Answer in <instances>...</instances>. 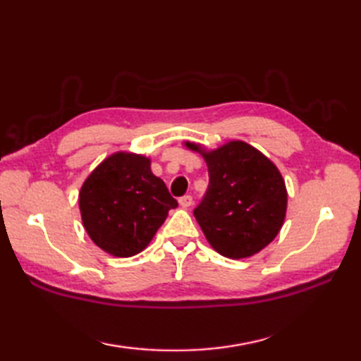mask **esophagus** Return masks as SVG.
Listing matches in <instances>:
<instances>
[{"label": "esophagus", "instance_id": "34e87169", "mask_svg": "<svg viewBox=\"0 0 361 361\" xmlns=\"http://www.w3.org/2000/svg\"><path fill=\"white\" fill-rule=\"evenodd\" d=\"M178 203L183 206V208H189V206L194 203V200H192V197H190V195H183V197L178 198Z\"/></svg>", "mask_w": 361, "mask_h": 361}]
</instances>
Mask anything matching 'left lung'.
Instances as JSON below:
<instances>
[{
  "instance_id": "8db88e82",
  "label": "left lung",
  "mask_w": 361,
  "mask_h": 361,
  "mask_svg": "<svg viewBox=\"0 0 361 361\" xmlns=\"http://www.w3.org/2000/svg\"><path fill=\"white\" fill-rule=\"evenodd\" d=\"M188 147L200 150L190 142ZM202 155L209 185L194 209L198 225L221 256L256 255L278 235L286 219L287 190L278 167L243 141Z\"/></svg>"
}]
</instances>
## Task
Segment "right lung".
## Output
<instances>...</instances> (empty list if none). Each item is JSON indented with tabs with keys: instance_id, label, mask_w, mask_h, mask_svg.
Segmentation results:
<instances>
[{
	"instance_id": "obj_1",
	"label": "right lung",
	"mask_w": 361,
	"mask_h": 361,
	"mask_svg": "<svg viewBox=\"0 0 361 361\" xmlns=\"http://www.w3.org/2000/svg\"><path fill=\"white\" fill-rule=\"evenodd\" d=\"M79 206L91 240L113 256L130 257L147 247L178 202L152 173L147 158L119 152L91 172Z\"/></svg>"
}]
</instances>
